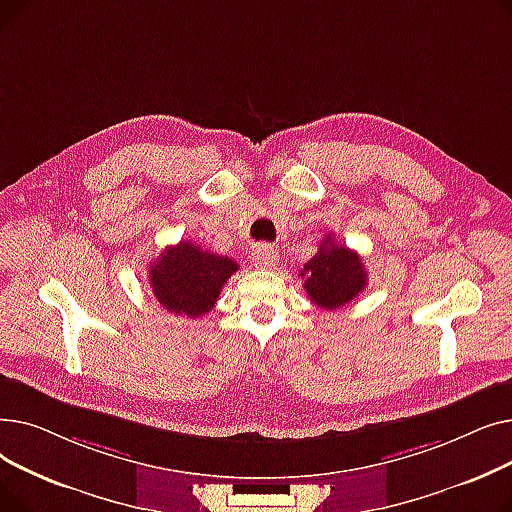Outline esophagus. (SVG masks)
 <instances>
[{
  "label": "esophagus",
  "mask_w": 512,
  "mask_h": 512,
  "mask_svg": "<svg viewBox=\"0 0 512 512\" xmlns=\"http://www.w3.org/2000/svg\"><path fill=\"white\" fill-rule=\"evenodd\" d=\"M253 263L255 267H263V270H267V267H274L278 263V253L270 245H257L253 249Z\"/></svg>",
  "instance_id": "esophagus-1"
}]
</instances>
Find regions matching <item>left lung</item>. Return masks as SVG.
<instances>
[{"instance_id": "obj_1", "label": "left lung", "mask_w": 512, "mask_h": 512, "mask_svg": "<svg viewBox=\"0 0 512 512\" xmlns=\"http://www.w3.org/2000/svg\"><path fill=\"white\" fill-rule=\"evenodd\" d=\"M307 297L321 309L334 311L351 303L367 284V272L361 257L326 234L319 251L301 270Z\"/></svg>"}]
</instances>
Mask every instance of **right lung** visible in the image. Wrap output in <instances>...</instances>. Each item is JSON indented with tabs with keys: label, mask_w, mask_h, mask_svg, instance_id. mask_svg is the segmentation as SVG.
I'll list each match as a JSON object with an SVG mask.
<instances>
[{
	"label": "right lung",
	"mask_w": 512,
	"mask_h": 512,
	"mask_svg": "<svg viewBox=\"0 0 512 512\" xmlns=\"http://www.w3.org/2000/svg\"><path fill=\"white\" fill-rule=\"evenodd\" d=\"M238 270L230 257L203 251L182 240L166 247L149 265V284L157 303L170 313L201 317L218 303L222 286Z\"/></svg>",
	"instance_id": "right-lung-1"
}]
</instances>
